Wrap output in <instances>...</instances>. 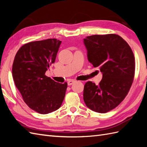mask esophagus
I'll return each instance as SVG.
<instances>
[{"mask_svg":"<svg viewBox=\"0 0 147 147\" xmlns=\"http://www.w3.org/2000/svg\"><path fill=\"white\" fill-rule=\"evenodd\" d=\"M75 82H76V81L74 80H69L68 82H67V85H68L69 86L71 85L72 84H73Z\"/></svg>","mask_w":147,"mask_h":147,"instance_id":"obj_1","label":"esophagus"}]
</instances>
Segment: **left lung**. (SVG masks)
<instances>
[{
    "instance_id": "obj_1",
    "label": "left lung",
    "mask_w": 147,
    "mask_h": 147,
    "mask_svg": "<svg viewBox=\"0 0 147 147\" xmlns=\"http://www.w3.org/2000/svg\"><path fill=\"white\" fill-rule=\"evenodd\" d=\"M83 42L88 61L102 73L98 85L92 82L85 83L84 102L93 111L106 113L116 107L128 93L135 76V57L127 43L115 34L86 36Z\"/></svg>"
}]
</instances>
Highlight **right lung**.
<instances>
[{
    "instance_id": "add662e5",
    "label": "right lung",
    "mask_w": 147,
    "mask_h": 147,
    "mask_svg": "<svg viewBox=\"0 0 147 147\" xmlns=\"http://www.w3.org/2000/svg\"><path fill=\"white\" fill-rule=\"evenodd\" d=\"M61 43L55 38L26 43L18 50L12 64V77L24 102L42 114L61 107L67 87L66 82L59 83L45 76Z\"/></svg>"
}]
</instances>
